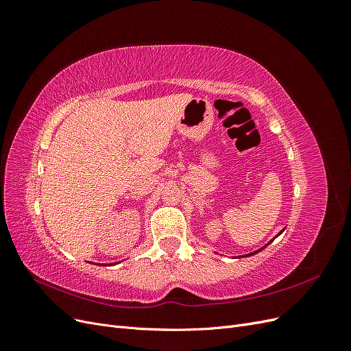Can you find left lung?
<instances>
[{
	"label": "left lung",
	"instance_id": "left-lung-1",
	"mask_svg": "<svg viewBox=\"0 0 351 351\" xmlns=\"http://www.w3.org/2000/svg\"><path fill=\"white\" fill-rule=\"evenodd\" d=\"M282 231H284V230H282ZM282 231H281V232H282ZM281 232H280V234H281ZM280 234H278V236H280ZM274 239H275V237H274ZM274 239H272V240H274ZM272 240H271L269 243H272ZM269 243H268V244H269ZM268 244H267V246H268ZM267 246H263V247H261L259 250H256V252H253V253H249V254H244V256H252V254H254V253H259L261 250H263V249H265V247H267Z\"/></svg>",
	"mask_w": 351,
	"mask_h": 351
}]
</instances>
